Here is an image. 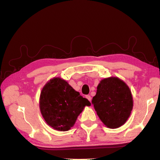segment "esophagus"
Listing matches in <instances>:
<instances>
[{"label":"esophagus","mask_w":160,"mask_h":160,"mask_svg":"<svg viewBox=\"0 0 160 160\" xmlns=\"http://www.w3.org/2000/svg\"><path fill=\"white\" fill-rule=\"evenodd\" d=\"M86 98L87 99H88L89 101H90V102H91V96L90 95H86Z\"/></svg>","instance_id":"esophagus-1"}]
</instances>
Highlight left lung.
Here are the masks:
<instances>
[{
	"label": "left lung",
	"mask_w": 160,
	"mask_h": 160,
	"mask_svg": "<svg viewBox=\"0 0 160 160\" xmlns=\"http://www.w3.org/2000/svg\"><path fill=\"white\" fill-rule=\"evenodd\" d=\"M92 104L106 126L118 128L127 122L132 111V92L118 77H108L100 81Z\"/></svg>",
	"instance_id": "left-lung-1"
}]
</instances>
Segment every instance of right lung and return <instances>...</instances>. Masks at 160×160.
Segmentation results:
<instances>
[{"label": "right lung", "mask_w": 160, "mask_h": 160, "mask_svg": "<svg viewBox=\"0 0 160 160\" xmlns=\"http://www.w3.org/2000/svg\"><path fill=\"white\" fill-rule=\"evenodd\" d=\"M90 105L88 99L60 77L48 81L40 95L43 118L49 126L61 132L69 130L85 106Z\"/></svg>", "instance_id": "add662e5"}]
</instances>
